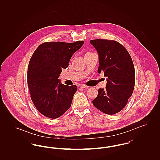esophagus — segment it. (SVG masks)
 I'll list each match as a JSON object with an SVG mask.
<instances>
[{
  "label": "esophagus",
  "instance_id": "obj_1",
  "mask_svg": "<svg viewBox=\"0 0 160 160\" xmlns=\"http://www.w3.org/2000/svg\"><path fill=\"white\" fill-rule=\"evenodd\" d=\"M79 86H80V88H88V86H86V85H85V84H80L79 85Z\"/></svg>",
  "mask_w": 160,
  "mask_h": 160
}]
</instances>
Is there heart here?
Returning a JSON list of instances; mask_svg holds the SVG:
<instances>
[{
    "mask_svg": "<svg viewBox=\"0 0 160 160\" xmlns=\"http://www.w3.org/2000/svg\"><path fill=\"white\" fill-rule=\"evenodd\" d=\"M88 53H91V52H88Z\"/></svg>",
    "mask_w": 160,
    "mask_h": 160,
    "instance_id": "b5f03b06",
    "label": "heart"
}]
</instances>
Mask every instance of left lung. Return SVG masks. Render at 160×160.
Masks as SVG:
<instances>
[{
	"instance_id": "1",
	"label": "left lung",
	"mask_w": 160,
	"mask_h": 160,
	"mask_svg": "<svg viewBox=\"0 0 160 160\" xmlns=\"http://www.w3.org/2000/svg\"><path fill=\"white\" fill-rule=\"evenodd\" d=\"M99 56L98 72H104L106 88H99L93 105L104 113L114 114L127 105L135 85L133 62L127 49L113 40H91Z\"/></svg>"
}]
</instances>
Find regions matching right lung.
I'll return each instance as SVG.
<instances>
[{
  "mask_svg": "<svg viewBox=\"0 0 160 160\" xmlns=\"http://www.w3.org/2000/svg\"><path fill=\"white\" fill-rule=\"evenodd\" d=\"M83 43L84 41L46 42L38 46L31 57L27 75L31 99L39 112L47 118L56 119L71 106L77 86L61 83L58 78Z\"/></svg>",
  "mask_w": 160,
  "mask_h": 160,
  "instance_id": "1",
  "label": "right lung"
}]
</instances>
